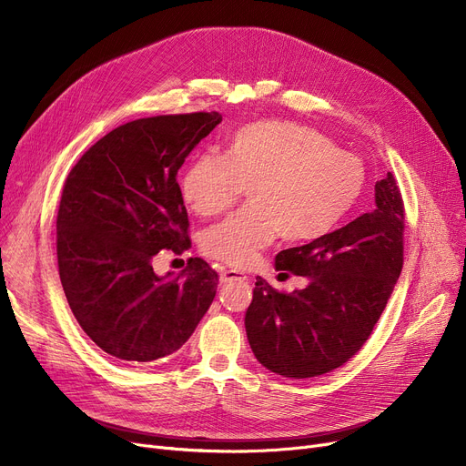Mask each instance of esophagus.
I'll use <instances>...</instances> for the list:
<instances>
[{
	"mask_svg": "<svg viewBox=\"0 0 466 466\" xmlns=\"http://www.w3.org/2000/svg\"><path fill=\"white\" fill-rule=\"evenodd\" d=\"M236 279H248V276L243 274V272H238V270H223V272H220V276H218L220 285L236 281Z\"/></svg>",
	"mask_w": 466,
	"mask_h": 466,
	"instance_id": "obj_1",
	"label": "esophagus"
}]
</instances>
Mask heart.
Instances as JSON below:
<instances>
[{"label": "heart", "instance_id": "b5f03b06", "mask_svg": "<svg viewBox=\"0 0 466 466\" xmlns=\"http://www.w3.org/2000/svg\"><path fill=\"white\" fill-rule=\"evenodd\" d=\"M364 185L360 158L336 149L323 134L297 122L257 120L228 137L225 155L196 157L181 177V194L196 215L213 217L249 187L251 204L202 238L209 258L248 266L279 234L302 243L332 232Z\"/></svg>", "mask_w": 466, "mask_h": 466}]
</instances>
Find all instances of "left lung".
<instances>
[{
	"instance_id": "obj_1",
	"label": "left lung",
	"mask_w": 466,
	"mask_h": 466,
	"mask_svg": "<svg viewBox=\"0 0 466 466\" xmlns=\"http://www.w3.org/2000/svg\"><path fill=\"white\" fill-rule=\"evenodd\" d=\"M404 204L393 174L376 183V209L306 246L276 255V270L308 278L278 292L257 278L246 332L257 360L283 378L323 376L374 330L404 262Z\"/></svg>"
}]
</instances>
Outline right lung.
<instances>
[{
    "instance_id": "1",
    "label": "right lung",
    "mask_w": 466,
    "mask_h": 466,
    "mask_svg": "<svg viewBox=\"0 0 466 466\" xmlns=\"http://www.w3.org/2000/svg\"><path fill=\"white\" fill-rule=\"evenodd\" d=\"M220 120L211 111L127 122L96 141L66 179L56 218L60 281L81 329L120 364L176 353L215 299L218 276L206 260L157 276L153 258L190 248L176 177Z\"/></svg>"
}]
</instances>
